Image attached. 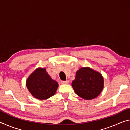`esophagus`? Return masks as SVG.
<instances>
[{
	"label": "esophagus",
	"instance_id": "1",
	"mask_svg": "<svg viewBox=\"0 0 130 130\" xmlns=\"http://www.w3.org/2000/svg\"><path fill=\"white\" fill-rule=\"evenodd\" d=\"M69 83V81H61V84H67Z\"/></svg>",
	"mask_w": 130,
	"mask_h": 130
}]
</instances>
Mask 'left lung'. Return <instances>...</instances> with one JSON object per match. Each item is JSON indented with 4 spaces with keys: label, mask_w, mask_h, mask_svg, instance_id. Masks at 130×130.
Returning a JSON list of instances; mask_svg holds the SVG:
<instances>
[{
    "label": "left lung",
    "mask_w": 130,
    "mask_h": 130,
    "mask_svg": "<svg viewBox=\"0 0 130 130\" xmlns=\"http://www.w3.org/2000/svg\"><path fill=\"white\" fill-rule=\"evenodd\" d=\"M72 86L78 96L86 100L98 97L104 88L102 74L89 67H82L76 72Z\"/></svg>",
    "instance_id": "1"
}]
</instances>
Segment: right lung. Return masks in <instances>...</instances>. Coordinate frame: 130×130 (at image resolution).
Instances as JSON below:
<instances>
[{
  "instance_id": "right-lung-1",
  "label": "right lung",
  "mask_w": 130,
  "mask_h": 130,
  "mask_svg": "<svg viewBox=\"0 0 130 130\" xmlns=\"http://www.w3.org/2000/svg\"><path fill=\"white\" fill-rule=\"evenodd\" d=\"M26 87L35 98L46 100L54 95L58 83L51 78L45 68H37L28 76Z\"/></svg>"
}]
</instances>
